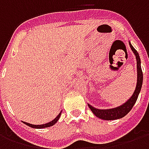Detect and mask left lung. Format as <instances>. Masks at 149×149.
<instances>
[{"label":"left lung","instance_id":"8db88e82","mask_svg":"<svg viewBox=\"0 0 149 149\" xmlns=\"http://www.w3.org/2000/svg\"><path fill=\"white\" fill-rule=\"evenodd\" d=\"M130 45V48L134 52L136 58V67H137V83H136V87L135 89L134 93L132 96L130 97V99L126 101V103L122 104L121 106H119L115 109H97L94 108L90 104H88L91 111L93 112V114L98 118L102 119V120H117V119L122 118L125 115H127L130 110L132 109V107L136 103L137 100L138 95L141 92V87H142V83H143V72L141 69V59L140 56L138 54L137 51L133 48V46Z\"/></svg>","mask_w":149,"mask_h":149}]
</instances>
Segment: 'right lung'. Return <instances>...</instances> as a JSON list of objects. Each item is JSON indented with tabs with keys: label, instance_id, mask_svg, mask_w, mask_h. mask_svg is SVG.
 Listing matches in <instances>:
<instances>
[{
	"label": "right lung",
	"instance_id": "1",
	"mask_svg": "<svg viewBox=\"0 0 149 149\" xmlns=\"http://www.w3.org/2000/svg\"><path fill=\"white\" fill-rule=\"evenodd\" d=\"M61 112H60L58 114V116L56 117L52 121L49 122V123H47V124H45V125H31V124H29V123H26V122H23L24 124H25L28 126H29L31 128H48V127H50V126H52L53 125H55L56 123L57 122V120L60 118V116H61Z\"/></svg>",
	"mask_w": 149,
	"mask_h": 149
}]
</instances>
